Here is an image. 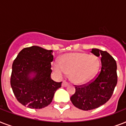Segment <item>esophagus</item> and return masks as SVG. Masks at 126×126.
I'll return each instance as SVG.
<instances>
[{"mask_svg":"<svg viewBox=\"0 0 126 126\" xmlns=\"http://www.w3.org/2000/svg\"><path fill=\"white\" fill-rule=\"evenodd\" d=\"M68 85H69V83L67 82V81H63V82H62V86H63V87H66V86H67Z\"/></svg>","mask_w":126,"mask_h":126,"instance_id":"esophagus-1","label":"esophagus"}]
</instances>
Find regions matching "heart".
<instances>
[{
	"label": "heart",
	"instance_id": "heart-1",
	"mask_svg": "<svg viewBox=\"0 0 126 126\" xmlns=\"http://www.w3.org/2000/svg\"><path fill=\"white\" fill-rule=\"evenodd\" d=\"M99 59L94 55L85 53H71L63 55L61 61H54L53 69L59 77L71 73L74 83L80 84L92 78L97 72Z\"/></svg>",
	"mask_w": 126,
	"mask_h": 126
}]
</instances>
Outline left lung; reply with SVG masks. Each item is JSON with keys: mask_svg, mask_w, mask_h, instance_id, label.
Here are the masks:
<instances>
[{"mask_svg": "<svg viewBox=\"0 0 126 126\" xmlns=\"http://www.w3.org/2000/svg\"><path fill=\"white\" fill-rule=\"evenodd\" d=\"M91 52L101 57V71L88 83L75 85L76 92L71 97L74 106L83 110L95 109L106 103L112 95L118 81L115 59L106 51L93 48Z\"/></svg>", "mask_w": 126, "mask_h": 126, "instance_id": "1", "label": "left lung"}]
</instances>
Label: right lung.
Here are the masks:
<instances>
[{
  "label": "right lung",
  "mask_w": 126,
  "mask_h": 126,
  "mask_svg": "<svg viewBox=\"0 0 126 126\" xmlns=\"http://www.w3.org/2000/svg\"><path fill=\"white\" fill-rule=\"evenodd\" d=\"M52 50L33 46L25 47L12 64L10 84L15 97L21 104L30 109H40L49 105L61 82L51 80ZM35 76L32 79L29 75Z\"/></svg>",
  "instance_id": "obj_1"
}]
</instances>
